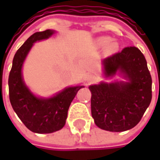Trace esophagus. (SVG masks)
<instances>
[{
	"label": "esophagus",
	"instance_id": "obj_1",
	"mask_svg": "<svg viewBox=\"0 0 160 160\" xmlns=\"http://www.w3.org/2000/svg\"><path fill=\"white\" fill-rule=\"evenodd\" d=\"M94 78H95V77H94L93 74L88 73L87 76H86V81H87V82H92V81H93Z\"/></svg>",
	"mask_w": 160,
	"mask_h": 160
}]
</instances>
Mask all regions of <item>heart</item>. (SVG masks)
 Wrapping results in <instances>:
<instances>
[{
    "label": "heart",
    "instance_id": "obj_1",
    "mask_svg": "<svg viewBox=\"0 0 160 160\" xmlns=\"http://www.w3.org/2000/svg\"><path fill=\"white\" fill-rule=\"evenodd\" d=\"M111 38L109 37H101L97 40L98 45L100 47L107 46L106 50L109 54L117 52L118 50V43L117 42H111Z\"/></svg>",
    "mask_w": 160,
    "mask_h": 160
}]
</instances>
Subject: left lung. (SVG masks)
I'll return each instance as SVG.
<instances>
[{"instance_id":"obj_1","label":"left lung","mask_w":160,"mask_h":160,"mask_svg":"<svg viewBox=\"0 0 160 160\" xmlns=\"http://www.w3.org/2000/svg\"><path fill=\"white\" fill-rule=\"evenodd\" d=\"M102 64L106 78L118 73L127 81L89 87L94 122L111 132L128 130L139 123L152 100V77L146 58L131 46L104 59Z\"/></svg>"}]
</instances>
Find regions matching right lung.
I'll return each mask as SVG.
<instances>
[{"mask_svg":"<svg viewBox=\"0 0 160 160\" xmlns=\"http://www.w3.org/2000/svg\"><path fill=\"white\" fill-rule=\"evenodd\" d=\"M54 33V30H46L30 37L14 55L8 77L9 99L13 111L28 129L38 134H49L64 127L70 104L83 87H67L55 96L44 98L35 96L24 82L23 63L33 43L47 39Z\"/></svg>","mask_w":160,"mask_h":160,"instance_id":"obj_1","label":"right lung"}]
</instances>
